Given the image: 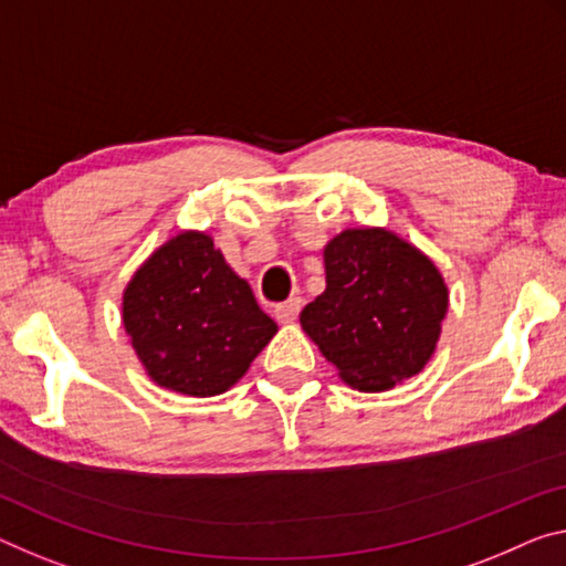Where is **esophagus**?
<instances>
[{
    "label": "esophagus",
    "instance_id": "esophagus-1",
    "mask_svg": "<svg viewBox=\"0 0 566 566\" xmlns=\"http://www.w3.org/2000/svg\"><path fill=\"white\" fill-rule=\"evenodd\" d=\"M300 310H302V300H300V297H290L286 302L276 304V307H274V317L280 319V322H284V325H286V322L297 319Z\"/></svg>",
    "mask_w": 566,
    "mask_h": 566
}]
</instances>
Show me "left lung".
I'll return each mask as SVG.
<instances>
[{
  "instance_id": "left-lung-1",
  "label": "left lung",
  "mask_w": 566,
  "mask_h": 566,
  "mask_svg": "<svg viewBox=\"0 0 566 566\" xmlns=\"http://www.w3.org/2000/svg\"><path fill=\"white\" fill-rule=\"evenodd\" d=\"M325 292L300 325L360 392H385L433 357L448 315V284L426 251L385 227H349L322 249Z\"/></svg>"
}]
</instances>
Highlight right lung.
<instances>
[{"label":"right lung","mask_w":566,"mask_h":566,"mask_svg":"<svg viewBox=\"0 0 566 566\" xmlns=\"http://www.w3.org/2000/svg\"><path fill=\"white\" fill-rule=\"evenodd\" d=\"M123 327L148 378L188 398L234 388L276 335L249 282L199 229L178 231L136 269Z\"/></svg>","instance_id":"1"}]
</instances>
